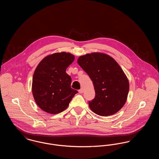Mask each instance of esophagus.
I'll return each mask as SVG.
<instances>
[{"label":"esophagus","instance_id":"obj_1","mask_svg":"<svg viewBox=\"0 0 159 159\" xmlns=\"http://www.w3.org/2000/svg\"><path fill=\"white\" fill-rule=\"evenodd\" d=\"M79 92L80 93H82L83 92V89H79Z\"/></svg>","mask_w":159,"mask_h":159}]
</instances>
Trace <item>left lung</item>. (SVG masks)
Instances as JSON below:
<instances>
[{"label":"left lung","mask_w":159,"mask_h":159,"mask_svg":"<svg viewBox=\"0 0 159 159\" xmlns=\"http://www.w3.org/2000/svg\"><path fill=\"white\" fill-rule=\"evenodd\" d=\"M77 63L93 84L95 97L89 102L91 110L101 116L118 112L126 103L129 90L128 79L119 64L101 52L82 55Z\"/></svg>","instance_id":"1"}]
</instances>
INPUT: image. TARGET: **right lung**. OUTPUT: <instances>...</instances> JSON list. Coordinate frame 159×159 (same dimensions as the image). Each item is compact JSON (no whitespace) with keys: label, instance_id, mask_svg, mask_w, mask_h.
I'll list each match as a JSON object with an SVG mask.
<instances>
[{"label":"right lung","instance_id":"1","mask_svg":"<svg viewBox=\"0 0 159 159\" xmlns=\"http://www.w3.org/2000/svg\"><path fill=\"white\" fill-rule=\"evenodd\" d=\"M75 56L61 52L49 55L38 64L33 76L32 93L40 108L49 114L65 110L77 91L71 88L66 69Z\"/></svg>","mask_w":159,"mask_h":159}]
</instances>
